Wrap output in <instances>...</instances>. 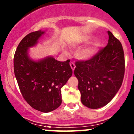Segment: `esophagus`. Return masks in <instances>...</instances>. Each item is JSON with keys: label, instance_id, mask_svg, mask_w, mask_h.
Listing matches in <instances>:
<instances>
[{"label": "esophagus", "instance_id": "obj_1", "mask_svg": "<svg viewBox=\"0 0 134 134\" xmlns=\"http://www.w3.org/2000/svg\"><path fill=\"white\" fill-rule=\"evenodd\" d=\"M70 66H71V68L72 69V70L73 71V70H75V63H72V62H71V63H70Z\"/></svg>", "mask_w": 134, "mask_h": 134}]
</instances>
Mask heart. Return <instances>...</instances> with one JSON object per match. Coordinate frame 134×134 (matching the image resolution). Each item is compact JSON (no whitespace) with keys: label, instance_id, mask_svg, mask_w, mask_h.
<instances>
[{"label":"heart","instance_id":"b5f03b06","mask_svg":"<svg viewBox=\"0 0 134 134\" xmlns=\"http://www.w3.org/2000/svg\"><path fill=\"white\" fill-rule=\"evenodd\" d=\"M91 39V36H86L82 39L79 42L75 43V44H73V47H75L76 45L78 44L79 43H82V42H87ZM101 47V43L100 41H95L93 43L91 44L90 45L87 46V47H85L84 48H81L79 50H78L76 54L77 57L79 59L82 60H87L90 59L92 58L93 56H94L97 54V52H98L99 49ZM64 53L65 54H68V52L66 50H64Z\"/></svg>","mask_w":134,"mask_h":134}]
</instances>
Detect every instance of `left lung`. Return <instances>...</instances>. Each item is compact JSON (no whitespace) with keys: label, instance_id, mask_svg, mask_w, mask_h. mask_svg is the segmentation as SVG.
I'll use <instances>...</instances> for the list:
<instances>
[{"label":"left lung","instance_id":"8db88e82","mask_svg":"<svg viewBox=\"0 0 134 134\" xmlns=\"http://www.w3.org/2000/svg\"><path fill=\"white\" fill-rule=\"evenodd\" d=\"M104 48L91 59L76 62L74 74L79 80L81 102L90 109H99L113 100L121 86L125 73L122 44L110 31Z\"/></svg>","mask_w":134,"mask_h":134}]
</instances>
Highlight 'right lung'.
<instances>
[{
  "instance_id": "add662e5",
  "label": "right lung",
  "mask_w": 134,
  "mask_h": 134,
  "mask_svg": "<svg viewBox=\"0 0 134 134\" xmlns=\"http://www.w3.org/2000/svg\"><path fill=\"white\" fill-rule=\"evenodd\" d=\"M44 34L38 31L20 41L14 56V71L21 94L32 108L49 113L61 105V88L72 75L70 60L61 62L52 56L34 61L29 48L36 45Z\"/></svg>"
}]
</instances>
